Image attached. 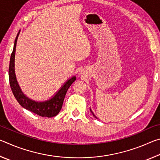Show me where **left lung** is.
<instances>
[{"label":"left lung","mask_w":160,"mask_h":160,"mask_svg":"<svg viewBox=\"0 0 160 160\" xmlns=\"http://www.w3.org/2000/svg\"><path fill=\"white\" fill-rule=\"evenodd\" d=\"M90 111H91V112H92V115H93V116H94V118H97V116H96L95 115H94V113H93V112H92V110H91V109H90Z\"/></svg>","instance_id":"obj_1"}]
</instances>
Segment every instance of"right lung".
<instances>
[{
    "instance_id": "obj_1",
    "label": "right lung",
    "mask_w": 160,
    "mask_h": 160,
    "mask_svg": "<svg viewBox=\"0 0 160 160\" xmlns=\"http://www.w3.org/2000/svg\"><path fill=\"white\" fill-rule=\"evenodd\" d=\"M20 30L19 31L17 37L15 38L14 47H13L10 60L9 80L12 92L19 104L27 110L30 111V112L41 116L42 117H53L60 112L67 91L70 86L72 85V83L76 80V77L72 76L66 81L63 85L61 86V88L54 94V95L48 100L42 102L35 101V100L30 99L21 90L20 87L19 85L15 71L16 44H17L18 38L19 34H20Z\"/></svg>"
}]
</instances>
